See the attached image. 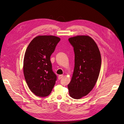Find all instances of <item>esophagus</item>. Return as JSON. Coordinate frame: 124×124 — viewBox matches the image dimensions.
<instances>
[{
	"instance_id": "esophagus-1",
	"label": "esophagus",
	"mask_w": 124,
	"mask_h": 124,
	"mask_svg": "<svg viewBox=\"0 0 124 124\" xmlns=\"http://www.w3.org/2000/svg\"><path fill=\"white\" fill-rule=\"evenodd\" d=\"M63 77V75H59L58 76V79H62Z\"/></svg>"
}]
</instances>
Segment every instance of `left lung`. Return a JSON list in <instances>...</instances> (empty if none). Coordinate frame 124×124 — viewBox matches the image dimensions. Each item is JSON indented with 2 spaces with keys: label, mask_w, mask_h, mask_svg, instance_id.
<instances>
[{
  "label": "left lung",
  "mask_w": 124,
  "mask_h": 124,
  "mask_svg": "<svg viewBox=\"0 0 124 124\" xmlns=\"http://www.w3.org/2000/svg\"><path fill=\"white\" fill-rule=\"evenodd\" d=\"M69 41L74 48L75 66L68 87L70 96L79 99L96 85L101 66V54L95 41L88 36L72 37Z\"/></svg>",
  "instance_id": "obj_1"
}]
</instances>
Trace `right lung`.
<instances>
[{
	"mask_svg": "<svg viewBox=\"0 0 124 124\" xmlns=\"http://www.w3.org/2000/svg\"><path fill=\"white\" fill-rule=\"evenodd\" d=\"M60 40L53 36H37L25 53L24 77L29 89L37 96H48L55 85L57 77L52 71L50 56Z\"/></svg>",
	"mask_w": 124,
	"mask_h": 124,
	"instance_id": "1",
	"label": "right lung"
}]
</instances>
